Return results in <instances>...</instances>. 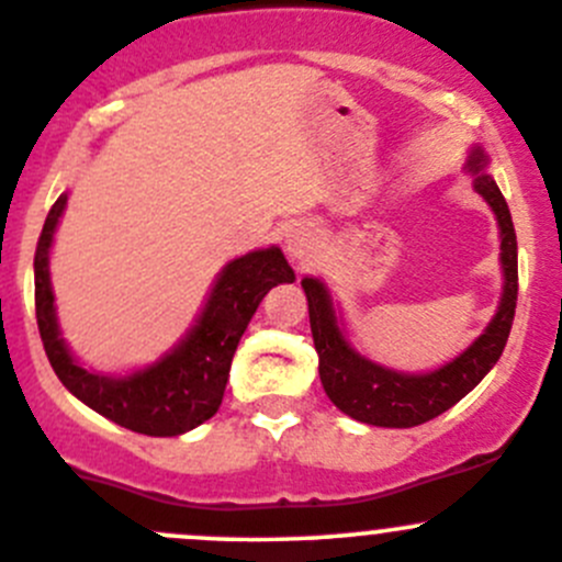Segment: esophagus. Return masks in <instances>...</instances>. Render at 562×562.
Returning a JSON list of instances; mask_svg holds the SVG:
<instances>
[{"label":"esophagus","instance_id":"1","mask_svg":"<svg viewBox=\"0 0 562 562\" xmlns=\"http://www.w3.org/2000/svg\"><path fill=\"white\" fill-rule=\"evenodd\" d=\"M286 254L300 265L311 262V259H316V254H319V235L305 224L292 226V229L286 232Z\"/></svg>","mask_w":562,"mask_h":562}]
</instances>
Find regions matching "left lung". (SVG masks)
Returning a JSON list of instances; mask_svg holds the SVG:
<instances>
[{
  "label": "left lung",
  "mask_w": 562,
  "mask_h": 562,
  "mask_svg": "<svg viewBox=\"0 0 562 562\" xmlns=\"http://www.w3.org/2000/svg\"><path fill=\"white\" fill-rule=\"evenodd\" d=\"M488 158L481 147L470 153L464 169L475 177V191L488 202L497 215L499 226V262H503V300L488 322L486 330L464 349L451 363L440 366L426 374H402L385 369L374 360L355 352L344 336L333 300L319 279H303L308 297L311 336L319 355V380L327 398L341 413L360 424L385 426V429H409L437 418L464 398L503 355L510 325L516 314V294H519V268H516V232L510 210L499 193L497 182L486 175Z\"/></svg>",
  "instance_id": "8db88e82"
}]
</instances>
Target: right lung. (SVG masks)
<instances>
[{
    "label": "right lung",
    "mask_w": 562,
    "mask_h": 562,
    "mask_svg": "<svg viewBox=\"0 0 562 562\" xmlns=\"http://www.w3.org/2000/svg\"><path fill=\"white\" fill-rule=\"evenodd\" d=\"M68 193L54 202L35 251V314L48 363L76 398L103 418L147 437H177L213 418L224 398L232 358L265 294L292 283L294 270L281 248H262L221 270L202 316L186 338L158 363L127 376H103L81 369L59 338L54 292L48 279V248Z\"/></svg>",
    "instance_id": "1"
}]
</instances>
